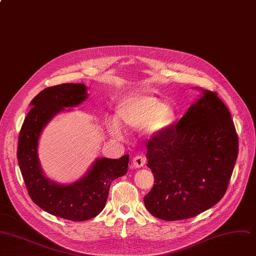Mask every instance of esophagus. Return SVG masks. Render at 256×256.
I'll return each mask as SVG.
<instances>
[{
    "instance_id": "34e87169",
    "label": "esophagus",
    "mask_w": 256,
    "mask_h": 256,
    "mask_svg": "<svg viewBox=\"0 0 256 256\" xmlns=\"http://www.w3.org/2000/svg\"><path fill=\"white\" fill-rule=\"evenodd\" d=\"M146 163V159L144 158V156H134L133 161H132V165L135 168H140V167L144 166Z\"/></svg>"
}]
</instances>
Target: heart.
<instances>
[{
	"mask_svg": "<svg viewBox=\"0 0 256 256\" xmlns=\"http://www.w3.org/2000/svg\"><path fill=\"white\" fill-rule=\"evenodd\" d=\"M116 119L110 121V129L120 132L122 126L128 128L144 127L148 138H156L167 133L176 123L178 114L175 110L165 104L160 98L146 95H130L119 102L116 108Z\"/></svg>",
	"mask_w": 256,
	"mask_h": 256,
	"instance_id": "obj_1",
	"label": "heart"
}]
</instances>
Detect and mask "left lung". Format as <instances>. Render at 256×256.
Instances as JSON below:
<instances>
[{
	"instance_id": "1",
	"label": "left lung",
	"mask_w": 256,
	"mask_h": 256,
	"mask_svg": "<svg viewBox=\"0 0 256 256\" xmlns=\"http://www.w3.org/2000/svg\"><path fill=\"white\" fill-rule=\"evenodd\" d=\"M194 89L201 95L178 125L146 146L154 184L144 205L163 220L190 218L218 203L237 161L239 142L228 108L215 92Z\"/></svg>"
}]
</instances>
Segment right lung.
I'll list each match as a JSON object with an SVG mask.
<instances>
[{
  "instance_id": "1",
  "label": "right lung",
  "mask_w": 256,
  "mask_h": 256,
  "mask_svg": "<svg viewBox=\"0 0 256 256\" xmlns=\"http://www.w3.org/2000/svg\"><path fill=\"white\" fill-rule=\"evenodd\" d=\"M87 90L84 84L70 83L41 91L30 104L18 138L17 160L32 200L44 211L74 222L88 220L102 211L110 184L127 173L129 163V154L96 158L82 178L70 184H58L45 175L38 152L41 134L55 116L83 104Z\"/></svg>"
}]
</instances>
